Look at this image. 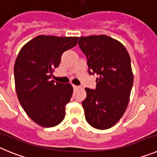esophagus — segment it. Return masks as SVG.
<instances>
[{"instance_id": "34e87169", "label": "esophagus", "mask_w": 157, "mask_h": 157, "mask_svg": "<svg viewBox=\"0 0 157 157\" xmlns=\"http://www.w3.org/2000/svg\"><path fill=\"white\" fill-rule=\"evenodd\" d=\"M72 86H73V88H74V89L78 88V86H76V85H72Z\"/></svg>"}]
</instances>
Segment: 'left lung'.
<instances>
[{
  "label": "left lung",
  "instance_id": "8db88e82",
  "mask_svg": "<svg viewBox=\"0 0 157 157\" xmlns=\"http://www.w3.org/2000/svg\"><path fill=\"white\" fill-rule=\"evenodd\" d=\"M78 45L86 56L89 74L98 76L96 89H85L86 120L96 129H109L128 105L134 82L130 55L122 43L104 34L79 37Z\"/></svg>",
  "mask_w": 157,
  "mask_h": 157
}]
</instances>
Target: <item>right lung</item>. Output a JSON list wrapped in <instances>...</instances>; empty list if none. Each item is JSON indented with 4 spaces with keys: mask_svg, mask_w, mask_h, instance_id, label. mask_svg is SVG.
Returning a JSON list of instances; mask_svg holds the SVG:
<instances>
[{
    "mask_svg": "<svg viewBox=\"0 0 157 157\" xmlns=\"http://www.w3.org/2000/svg\"><path fill=\"white\" fill-rule=\"evenodd\" d=\"M78 38L37 36L18 54L14 66L18 99L29 117L41 127H55L64 119L73 87L51 78L62 54L75 46Z\"/></svg>",
    "mask_w": 157,
    "mask_h": 157,
    "instance_id": "obj_1",
    "label": "right lung"
}]
</instances>
